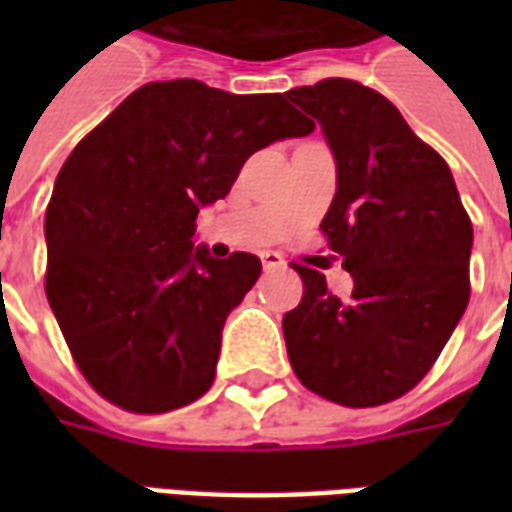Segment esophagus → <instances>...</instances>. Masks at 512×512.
<instances>
[{"instance_id": "esophagus-1", "label": "esophagus", "mask_w": 512, "mask_h": 512, "mask_svg": "<svg viewBox=\"0 0 512 512\" xmlns=\"http://www.w3.org/2000/svg\"><path fill=\"white\" fill-rule=\"evenodd\" d=\"M260 260H263V268H266V271H274V268L285 266V260H282V255H279V252H263V255H260Z\"/></svg>"}]
</instances>
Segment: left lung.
<instances>
[{
	"label": "left lung",
	"mask_w": 512,
	"mask_h": 512,
	"mask_svg": "<svg viewBox=\"0 0 512 512\" xmlns=\"http://www.w3.org/2000/svg\"><path fill=\"white\" fill-rule=\"evenodd\" d=\"M318 120L337 164L321 230L354 277L337 299L315 268L282 318L293 373L340 406L389 403L417 386L469 304L472 222L447 161L384 95L351 79L290 90Z\"/></svg>",
	"instance_id": "1"
}]
</instances>
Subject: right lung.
Masks as SVG:
<instances>
[{
    "mask_svg": "<svg viewBox=\"0 0 512 512\" xmlns=\"http://www.w3.org/2000/svg\"><path fill=\"white\" fill-rule=\"evenodd\" d=\"M312 128L282 93L175 79L134 90L73 147L46 211V296L98 395L164 414L211 389L224 321L260 260L211 257L194 219L255 150Z\"/></svg>",
    "mask_w": 512,
    "mask_h": 512,
    "instance_id": "right-lung-1",
    "label": "right lung"
}]
</instances>
